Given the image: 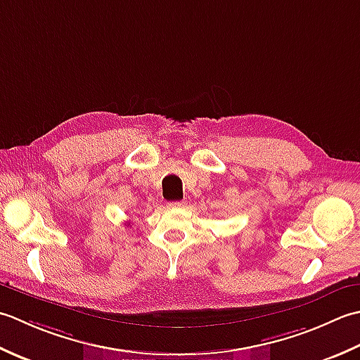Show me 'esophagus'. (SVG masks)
<instances>
[{
	"instance_id": "34e87169",
	"label": "esophagus",
	"mask_w": 360,
	"mask_h": 360,
	"mask_svg": "<svg viewBox=\"0 0 360 360\" xmlns=\"http://www.w3.org/2000/svg\"><path fill=\"white\" fill-rule=\"evenodd\" d=\"M169 207L171 208H181V207H185V202H171Z\"/></svg>"
}]
</instances>
